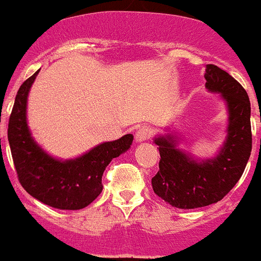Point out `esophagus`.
Listing matches in <instances>:
<instances>
[{
    "label": "esophagus",
    "mask_w": 261,
    "mask_h": 261,
    "mask_svg": "<svg viewBox=\"0 0 261 261\" xmlns=\"http://www.w3.org/2000/svg\"><path fill=\"white\" fill-rule=\"evenodd\" d=\"M151 134H153V130H151L150 126H141V127L138 128L136 131V135H135V140L136 141H145L148 139H150Z\"/></svg>",
    "instance_id": "1"
}]
</instances>
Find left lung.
Masks as SVG:
<instances>
[{
	"instance_id": "1",
	"label": "left lung",
	"mask_w": 261,
	"mask_h": 261,
	"mask_svg": "<svg viewBox=\"0 0 261 261\" xmlns=\"http://www.w3.org/2000/svg\"><path fill=\"white\" fill-rule=\"evenodd\" d=\"M205 87L221 93L228 107L227 140L214 159L196 162L176 148L172 135L156 138L159 171L151 186L159 198L172 206L194 209L217 203L241 178L252 149L249 95L228 72L216 65H206Z\"/></svg>"
}]
</instances>
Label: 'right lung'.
<instances>
[{"label":"right lung","instance_id":"add662e5","mask_svg":"<svg viewBox=\"0 0 261 261\" xmlns=\"http://www.w3.org/2000/svg\"><path fill=\"white\" fill-rule=\"evenodd\" d=\"M19 88L9 120L7 138L17 178L25 191L45 205L77 211L89 205L102 192V176L113 158L130 148L131 134L93 148L71 161H57L43 151L30 136L27 125V99L38 75Z\"/></svg>","mask_w":261,"mask_h":261}]
</instances>
